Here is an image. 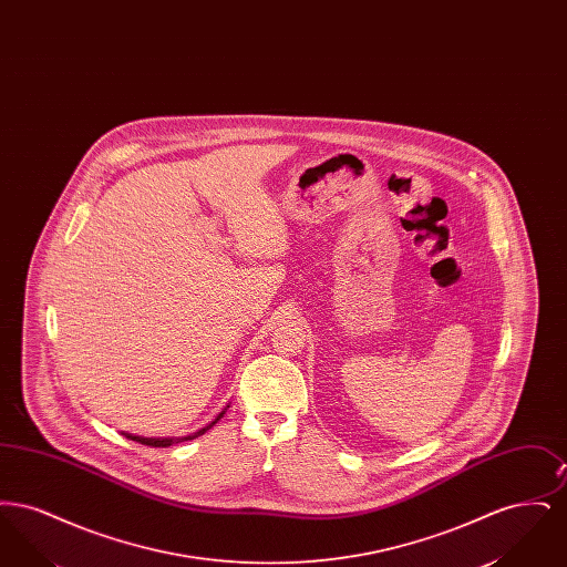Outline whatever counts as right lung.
<instances>
[{
    "label": "right lung",
    "mask_w": 567,
    "mask_h": 567,
    "mask_svg": "<svg viewBox=\"0 0 567 567\" xmlns=\"http://www.w3.org/2000/svg\"><path fill=\"white\" fill-rule=\"evenodd\" d=\"M225 414V410L216 416L215 421L208 425V427H204V430H199L197 433H193V435H187V437H181V440H193V437H197V435H202V433L208 432L213 425H215L216 421L220 419ZM125 437H130V440H134V442H140V444H146V446H155V449H165V446H172L174 442H178V440H174V437H140V435H132V433H123Z\"/></svg>",
    "instance_id": "add662e5"
}]
</instances>
